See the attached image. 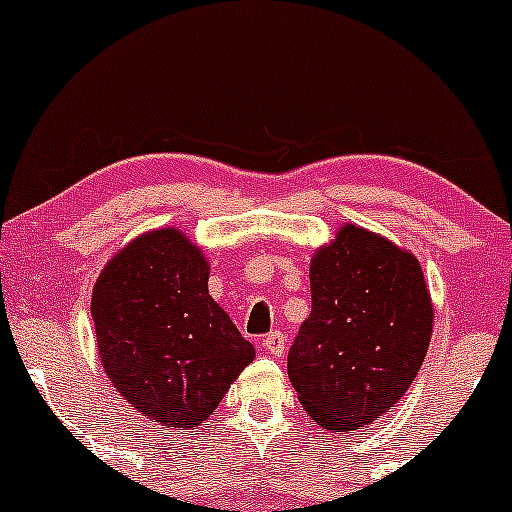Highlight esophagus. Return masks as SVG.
<instances>
[{
    "mask_svg": "<svg viewBox=\"0 0 512 512\" xmlns=\"http://www.w3.org/2000/svg\"><path fill=\"white\" fill-rule=\"evenodd\" d=\"M262 347H265L267 352H272L274 357H282L284 350H286V338L284 333H279V330H274V333H269L265 340H262Z\"/></svg>",
    "mask_w": 512,
    "mask_h": 512,
    "instance_id": "obj_1",
    "label": "esophagus"
}]
</instances>
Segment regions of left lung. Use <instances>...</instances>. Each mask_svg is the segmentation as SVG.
Instances as JSON below:
<instances>
[{
	"instance_id": "left-lung-1",
	"label": "left lung",
	"mask_w": 512,
	"mask_h": 512,
	"mask_svg": "<svg viewBox=\"0 0 512 512\" xmlns=\"http://www.w3.org/2000/svg\"><path fill=\"white\" fill-rule=\"evenodd\" d=\"M432 303L411 252L359 226L311 262V316L289 350V379L320 428L362 430L423 367Z\"/></svg>"
}]
</instances>
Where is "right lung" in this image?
<instances>
[{
    "instance_id": "obj_1",
    "label": "right lung",
    "mask_w": 512,
    "mask_h": 512,
    "mask_svg": "<svg viewBox=\"0 0 512 512\" xmlns=\"http://www.w3.org/2000/svg\"><path fill=\"white\" fill-rule=\"evenodd\" d=\"M92 318L111 384L167 430L204 423L255 359V347L209 296L201 250L174 228L140 235L104 267Z\"/></svg>"
}]
</instances>
